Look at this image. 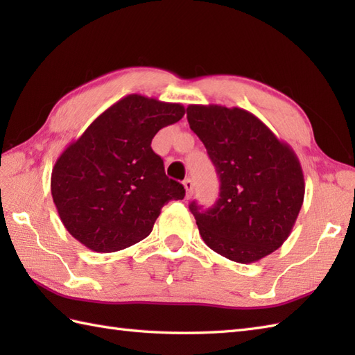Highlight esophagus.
Masks as SVG:
<instances>
[{
  "mask_svg": "<svg viewBox=\"0 0 355 355\" xmlns=\"http://www.w3.org/2000/svg\"><path fill=\"white\" fill-rule=\"evenodd\" d=\"M183 186H184V189H186V197L191 198L192 193H193V183H192V180H191V178H186L184 182H183Z\"/></svg>",
  "mask_w": 355,
  "mask_h": 355,
  "instance_id": "34e87169",
  "label": "esophagus"
}]
</instances>
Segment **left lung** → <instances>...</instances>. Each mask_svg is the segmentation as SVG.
I'll return each instance as SVG.
<instances>
[{"instance_id":"left-lung-1","label":"left lung","mask_w":355,"mask_h":355,"mask_svg":"<svg viewBox=\"0 0 355 355\" xmlns=\"http://www.w3.org/2000/svg\"><path fill=\"white\" fill-rule=\"evenodd\" d=\"M186 111L220 177V198L212 207L189 206L202 241L239 263L266 258L290 236L302 207L297 155L243 108L189 105Z\"/></svg>"}]
</instances>
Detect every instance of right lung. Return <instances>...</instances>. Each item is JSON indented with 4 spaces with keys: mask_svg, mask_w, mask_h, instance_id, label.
<instances>
[{
    "mask_svg": "<svg viewBox=\"0 0 355 355\" xmlns=\"http://www.w3.org/2000/svg\"><path fill=\"white\" fill-rule=\"evenodd\" d=\"M184 116L182 103L141 94L105 110L59 155L51 197L65 229L97 253L122 250L153 232L162 207L183 200L184 187L166 177L150 141Z\"/></svg>",
    "mask_w": 355,
    "mask_h": 355,
    "instance_id": "right-lung-1",
    "label": "right lung"
}]
</instances>
